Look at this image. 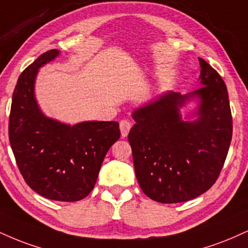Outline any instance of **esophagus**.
<instances>
[{
	"mask_svg": "<svg viewBox=\"0 0 248 248\" xmlns=\"http://www.w3.org/2000/svg\"><path fill=\"white\" fill-rule=\"evenodd\" d=\"M130 128H132V124L127 120H121L120 121V130H121V136L127 137L128 133H129Z\"/></svg>",
	"mask_w": 248,
	"mask_h": 248,
	"instance_id": "esophagus-1",
	"label": "esophagus"
}]
</instances>
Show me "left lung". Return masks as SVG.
<instances>
[{"label":"left lung","mask_w":248,"mask_h":248,"mask_svg":"<svg viewBox=\"0 0 248 248\" xmlns=\"http://www.w3.org/2000/svg\"><path fill=\"white\" fill-rule=\"evenodd\" d=\"M201 88L181 94L166 91L133 112L128 141L140 187L160 203L189 201L216 183L232 139L226 85L200 59ZM190 102L196 107L181 114Z\"/></svg>","instance_id":"8db88e82"}]
</instances>
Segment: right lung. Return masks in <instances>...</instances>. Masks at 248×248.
I'll return each mask as SVG.
<instances>
[{"label": "right lung", "mask_w": 248, "mask_h": 248, "mask_svg": "<svg viewBox=\"0 0 248 248\" xmlns=\"http://www.w3.org/2000/svg\"><path fill=\"white\" fill-rule=\"evenodd\" d=\"M60 55L41 54L20 74L13 94L9 140L24 180L55 201L75 202L93 189L108 149L120 139L116 121H83L71 126L45 115L34 93L38 71Z\"/></svg>", "instance_id": "1"}]
</instances>
